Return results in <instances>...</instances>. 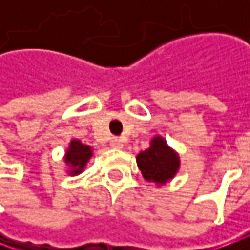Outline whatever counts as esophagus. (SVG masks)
Listing matches in <instances>:
<instances>
[{"label": "esophagus", "mask_w": 250, "mask_h": 250, "mask_svg": "<svg viewBox=\"0 0 250 250\" xmlns=\"http://www.w3.org/2000/svg\"><path fill=\"white\" fill-rule=\"evenodd\" d=\"M110 145H111V147H114V149H122V140L118 139V138H112L110 142Z\"/></svg>", "instance_id": "34e87169"}]
</instances>
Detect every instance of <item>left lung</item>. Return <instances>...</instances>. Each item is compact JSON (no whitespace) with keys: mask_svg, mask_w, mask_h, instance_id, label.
<instances>
[{"mask_svg":"<svg viewBox=\"0 0 250 250\" xmlns=\"http://www.w3.org/2000/svg\"><path fill=\"white\" fill-rule=\"evenodd\" d=\"M136 161L143 178L157 185H163L174 178L179 168L178 154L160 136L151 140L149 149L140 151Z\"/></svg>","mask_w":250,"mask_h":250,"instance_id":"left-lung-1","label":"left lung"}]
</instances>
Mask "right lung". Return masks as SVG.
Instances as JSON below:
<instances>
[{
	"label": "right lung",
	"mask_w": 250,
	"mask_h": 250,
	"mask_svg": "<svg viewBox=\"0 0 250 250\" xmlns=\"http://www.w3.org/2000/svg\"><path fill=\"white\" fill-rule=\"evenodd\" d=\"M91 157L90 146L83 145L79 140H72L69 145V149L65 154V163L71 166V175H78L83 171L86 163Z\"/></svg>",
	"instance_id": "1"
}]
</instances>
